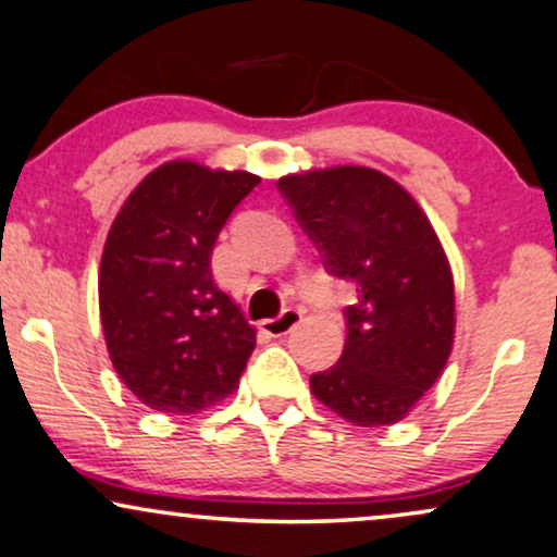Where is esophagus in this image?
<instances>
[{
    "label": "esophagus",
    "mask_w": 557,
    "mask_h": 557,
    "mask_svg": "<svg viewBox=\"0 0 557 557\" xmlns=\"http://www.w3.org/2000/svg\"><path fill=\"white\" fill-rule=\"evenodd\" d=\"M300 323V311H295V308H287L277 315V319H267L262 321V329L267 331L270 336H283L287 331H293L295 326Z\"/></svg>",
    "instance_id": "34e87169"
}]
</instances>
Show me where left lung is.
Segmentation results:
<instances>
[{"instance_id":"obj_1","label":"left lung","mask_w":557,"mask_h":557,"mask_svg":"<svg viewBox=\"0 0 557 557\" xmlns=\"http://www.w3.org/2000/svg\"><path fill=\"white\" fill-rule=\"evenodd\" d=\"M336 277L357 285L339 362L311 393L355 426H391L424 398L455 344V280L440 236L404 185L370 166L280 177Z\"/></svg>"}]
</instances>
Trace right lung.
<instances>
[{"mask_svg":"<svg viewBox=\"0 0 557 557\" xmlns=\"http://www.w3.org/2000/svg\"><path fill=\"white\" fill-rule=\"evenodd\" d=\"M257 185L242 169L174 159L146 174L112 221L97 283L104 344L153 411L197 413L238 388L257 329L215 285L210 257Z\"/></svg>","mask_w":557,"mask_h":557,"instance_id":"right-lung-1","label":"right lung"}]
</instances>
